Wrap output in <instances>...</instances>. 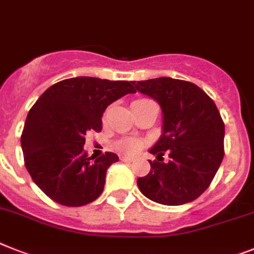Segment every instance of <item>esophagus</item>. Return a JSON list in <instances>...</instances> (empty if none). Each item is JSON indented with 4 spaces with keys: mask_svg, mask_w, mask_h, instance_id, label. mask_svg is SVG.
<instances>
[{
    "mask_svg": "<svg viewBox=\"0 0 254 254\" xmlns=\"http://www.w3.org/2000/svg\"><path fill=\"white\" fill-rule=\"evenodd\" d=\"M121 161H123V162H126V163H129V162H132V158L131 157H121Z\"/></svg>",
    "mask_w": 254,
    "mask_h": 254,
    "instance_id": "1",
    "label": "esophagus"
}]
</instances>
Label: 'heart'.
Masks as SVG:
<instances>
[{
  "label": "heart",
  "instance_id": "heart-1",
  "mask_svg": "<svg viewBox=\"0 0 254 254\" xmlns=\"http://www.w3.org/2000/svg\"><path fill=\"white\" fill-rule=\"evenodd\" d=\"M146 101H149V100H137V101H135L133 104H142V102ZM140 146H141V142H140L139 140L125 139L122 140V141H119L118 149L122 153H125V154H133V153H136L140 149Z\"/></svg>",
  "mask_w": 254,
  "mask_h": 254
}]
</instances>
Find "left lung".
I'll return each instance as SVG.
<instances>
[{"mask_svg": "<svg viewBox=\"0 0 254 254\" xmlns=\"http://www.w3.org/2000/svg\"><path fill=\"white\" fill-rule=\"evenodd\" d=\"M132 84L162 110V135L149 149L157 161H149V174L137 179L140 192L169 206L196 200L210 186L225 156V123L214 101L193 83L173 77ZM163 152L169 156L166 163Z\"/></svg>", "mask_w": 254, "mask_h": 254, "instance_id": "obj_1", "label": "left lung"}]
</instances>
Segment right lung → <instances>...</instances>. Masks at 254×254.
I'll return each instance as SVG.
<instances>
[{
	"label": "right lung",
	"mask_w": 254,
	"mask_h": 254,
	"mask_svg": "<svg viewBox=\"0 0 254 254\" xmlns=\"http://www.w3.org/2000/svg\"><path fill=\"white\" fill-rule=\"evenodd\" d=\"M132 83L77 76L44 92L27 115L20 144L27 171L37 187L64 206H83L102 193L115 153L94 158L84 150L85 135L101 131L109 105L128 93Z\"/></svg>",
	"instance_id": "right-lung-1"
}]
</instances>
